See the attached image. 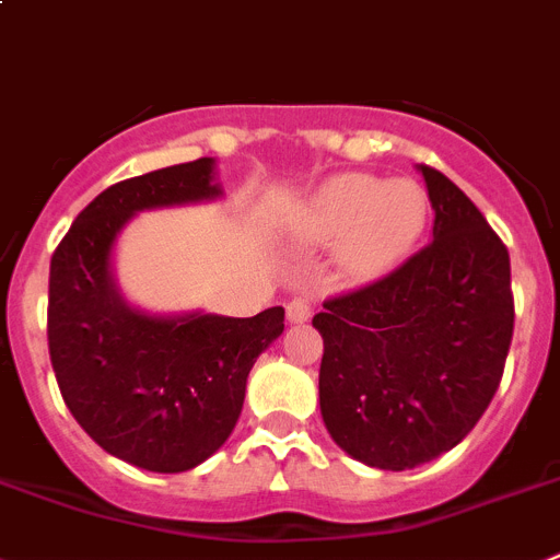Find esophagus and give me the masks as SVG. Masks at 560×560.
I'll use <instances>...</instances> for the list:
<instances>
[{
  "instance_id": "34e87169",
  "label": "esophagus",
  "mask_w": 560,
  "mask_h": 560,
  "mask_svg": "<svg viewBox=\"0 0 560 560\" xmlns=\"http://www.w3.org/2000/svg\"><path fill=\"white\" fill-rule=\"evenodd\" d=\"M285 314H289V322L300 325V322L311 319V314H314V305H311V300H307L305 294H300V296H294L289 305H285Z\"/></svg>"
}]
</instances>
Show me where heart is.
<instances>
[{
	"mask_svg": "<svg viewBox=\"0 0 560 560\" xmlns=\"http://www.w3.org/2000/svg\"><path fill=\"white\" fill-rule=\"evenodd\" d=\"M428 219V197L413 179L341 174L307 202L302 230L314 244H341L347 271L377 275L408 253Z\"/></svg>",
	"mask_w": 560,
	"mask_h": 560,
	"instance_id": "obj_1",
	"label": "heart"
}]
</instances>
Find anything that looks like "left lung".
<instances>
[{
	"mask_svg": "<svg viewBox=\"0 0 560 560\" xmlns=\"http://www.w3.org/2000/svg\"><path fill=\"white\" fill-rule=\"evenodd\" d=\"M433 241L361 289L327 296L319 405L352 458L413 469L453 450L489 408L514 336L500 235L439 168L419 166Z\"/></svg>",
	"mask_w": 560,
	"mask_h": 560,
	"instance_id": "obj_1",
	"label": "left lung"
}]
</instances>
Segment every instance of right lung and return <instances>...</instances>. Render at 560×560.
<instances>
[{"label":"right lung","mask_w":560,"mask_h":560,"mask_svg":"<svg viewBox=\"0 0 560 560\" xmlns=\"http://www.w3.org/2000/svg\"><path fill=\"white\" fill-rule=\"evenodd\" d=\"M217 194L213 158L121 179L80 210L49 266L46 338L66 408L105 453L141 469L172 475L217 453L249 369L283 332V307L161 319L113 289L110 246L132 213Z\"/></svg>","instance_id":"right-lung-1"}]
</instances>
